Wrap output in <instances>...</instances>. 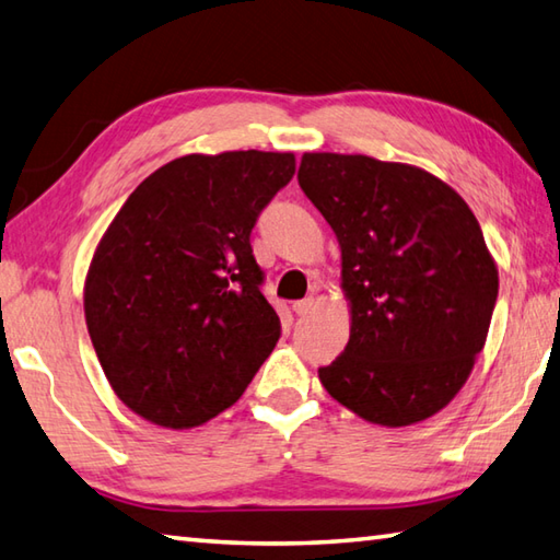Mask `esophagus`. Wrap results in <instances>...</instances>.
I'll return each mask as SVG.
<instances>
[{
  "label": "esophagus",
  "instance_id": "obj_1",
  "mask_svg": "<svg viewBox=\"0 0 560 560\" xmlns=\"http://www.w3.org/2000/svg\"><path fill=\"white\" fill-rule=\"evenodd\" d=\"M315 308V299H303L293 303V313L295 315H308Z\"/></svg>",
  "mask_w": 560,
  "mask_h": 560
}]
</instances>
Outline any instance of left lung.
Listing matches in <instances>:
<instances>
[{"label": "left lung", "mask_w": 560, "mask_h": 560, "mask_svg": "<svg viewBox=\"0 0 560 560\" xmlns=\"http://www.w3.org/2000/svg\"><path fill=\"white\" fill-rule=\"evenodd\" d=\"M299 184L337 235L352 313L320 383L366 422L432 418L468 381L498 301L474 211L434 174L366 155L305 152Z\"/></svg>", "instance_id": "obj_1"}]
</instances>
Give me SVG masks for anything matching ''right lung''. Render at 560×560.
Returning a JSON list of instances; mask_svg holds the SVG:
<instances>
[{
	"label": "right lung",
	"mask_w": 560,
	"mask_h": 560,
	"mask_svg": "<svg viewBox=\"0 0 560 560\" xmlns=\"http://www.w3.org/2000/svg\"><path fill=\"white\" fill-rule=\"evenodd\" d=\"M295 172L293 152L184 155L152 172L106 228L84 317L116 396L167 430L228 410L277 347L249 233Z\"/></svg>",
	"instance_id": "1"
}]
</instances>
